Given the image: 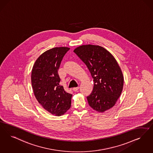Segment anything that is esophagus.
I'll list each match as a JSON object with an SVG mask.
<instances>
[{
	"instance_id": "esophagus-1",
	"label": "esophagus",
	"mask_w": 153,
	"mask_h": 153,
	"mask_svg": "<svg viewBox=\"0 0 153 153\" xmlns=\"http://www.w3.org/2000/svg\"><path fill=\"white\" fill-rule=\"evenodd\" d=\"M79 89V87H76V88H73V91H74V92L78 91Z\"/></svg>"
}]
</instances>
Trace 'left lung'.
<instances>
[{"instance_id": "obj_1", "label": "left lung", "mask_w": 153, "mask_h": 153, "mask_svg": "<svg viewBox=\"0 0 153 153\" xmlns=\"http://www.w3.org/2000/svg\"><path fill=\"white\" fill-rule=\"evenodd\" d=\"M74 52L84 62L93 79V91L87 97L89 106L98 112L111 108L123 86L122 71L114 56L103 47L91 44L81 45Z\"/></svg>"}]
</instances>
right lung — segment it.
<instances>
[{"instance_id": "add662e5", "label": "right lung", "mask_w": 153, "mask_h": 153, "mask_svg": "<svg viewBox=\"0 0 153 153\" xmlns=\"http://www.w3.org/2000/svg\"><path fill=\"white\" fill-rule=\"evenodd\" d=\"M68 47H55L40 55L32 70L31 83L35 96L44 109L56 116L63 115L71 106L72 94L60 85L58 74Z\"/></svg>"}]
</instances>
